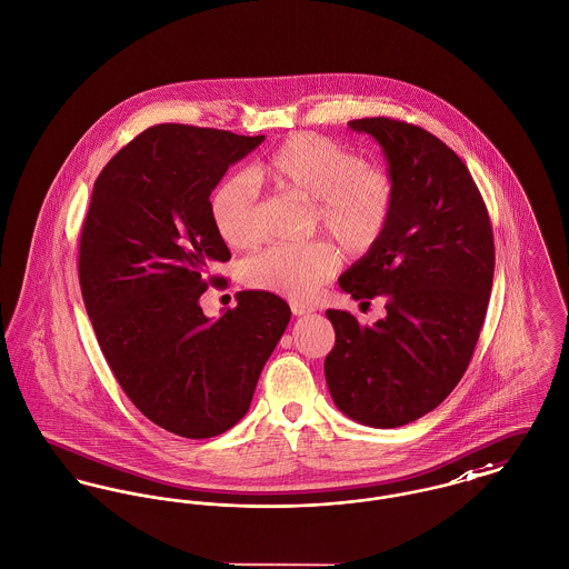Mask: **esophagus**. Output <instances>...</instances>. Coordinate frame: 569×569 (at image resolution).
<instances>
[{
	"mask_svg": "<svg viewBox=\"0 0 569 569\" xmlns=\"http://www.w3.org/2000/svg\"><path fill=\"white\" fill-rule=\"evenodd\" d=\"M291 310H293V315H296V317H302V315H310L315 308L303 306V303L293 302L291 303Z\"/></svg>",
	"mask_w": 569,
	"mask_h": 569,
	"instance_id": "obj_1",
	"label": "esophagus"
}]
</instances>
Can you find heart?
<instances>
[{
    "instance_id": "obj_1",
    "label": "heart",
    "mask_w": 569,
    "mask_h": 569,
    "mask_svg": "<svg viewBox=\"0 0 569 569\" xmlns=\"http://www.w3.org/2000/svg\"><path fill=\"white\" fill-rule=\"evenodd\" d=\"M259 183L310 202V230H321L351 257L369 254L378 246L397 207V183L386 168L369 166L360 152L328 138L296 133L252 177L227 174L209 191L211 224L230 248H250L263 234ZM339 263V252L323 241L276 243L243 263V280L306 302L337 273Z\"/></svg>"
}]
</instances>
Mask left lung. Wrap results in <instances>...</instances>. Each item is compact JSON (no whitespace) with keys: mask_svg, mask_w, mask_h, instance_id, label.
<instances>
[{"mask_svg":"<svg viewBox=\"0 0 569 569\" xmlns=\"http://www.w3.org/2000/svg\"><path fill=\"white\" fill-rule=\"evenodd\" d=\"M349 127L378 140L397 207L339 284L353 300L383 296L386 317L360 326L328 310L337 341L323 369L342 415L390 429L438 408L466 373L492 291L493 232L466 163L433 133L383 116Z\"/></svg>","mask_w":569,"mask_h":569,"instance_id":"8db88e82","label":"left lung"}]
</instances>
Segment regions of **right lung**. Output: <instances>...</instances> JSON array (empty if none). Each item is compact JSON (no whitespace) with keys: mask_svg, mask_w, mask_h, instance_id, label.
Returning a JSON list of instances; mask_svg holds the SVG:
<instances>
[{"mask_svg":"<svg viewBox=\"0 0 569 569\" xmlns=\"http://www.w3.org/2000/svg\"><path fill=\"white\" fill-rule=\"evenodd\" d=\"M263 140L149 127L101 170L81 227L79 287L116 381L144 417L191 440L243 418L291 319L269 291H241L216 321L198 302L209 284H227L209 269L230 259L209 191Z\"/></svg>","mask_w":569,"mask_h":569,"instance_id":"obj_1","label":"right lung"}]
</instances>
